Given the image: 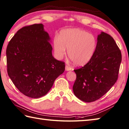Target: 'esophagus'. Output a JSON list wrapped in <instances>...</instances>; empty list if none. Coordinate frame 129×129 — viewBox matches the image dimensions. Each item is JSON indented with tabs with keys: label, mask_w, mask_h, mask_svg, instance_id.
Segmentation results:
<instances>
[{
	"label": "esophagus",
	"mask_w": 129,
	"mask_h": 129,
	"mask_svg": "<svg viewBox=\"0 0 129 129\" xmlns=\"http://www.w3.org/2000/svg\"><path fill=\"white\" fill-rule=\"evenodd\" d=\"M65 69H66V71H69L71 70V67L69 66H67V65H66V66H65Z\"/></svg>",
	"instance_id": "esophagus-1"
}]
</instances>
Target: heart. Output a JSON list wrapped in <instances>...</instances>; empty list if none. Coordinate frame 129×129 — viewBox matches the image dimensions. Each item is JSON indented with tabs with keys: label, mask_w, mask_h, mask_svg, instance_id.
Instances as JSON below:
<instances>
[{
	"label": "heart",
	"mask_w": 129,
	"mask_h": 129,
	"mask_svg": "<svg viewBox=\"0 0 129 129\" xmlns=\"http://www.w3.org/2000/svg\"><path fill=\"white\" fill-rule=\"evenodd\" d=\"M53 43L56 58L62 59L66 55L67 49L69 56L77 66L87 64L93 57L97 47L96 38L78 28L62 30L59 37L54 38Z\"/></svg>",
	"instance_id": "b5f03b06"
}]
</instances>
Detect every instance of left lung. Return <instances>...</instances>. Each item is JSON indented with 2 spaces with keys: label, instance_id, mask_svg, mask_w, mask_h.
<instances>
[{
  "label": "left lung",
  "instance_id": "1",
  "mask_svg": "<svg viewBox=\"0 0 129 129\" xmlns=\"http://www.w3.org/2000/svg\"><path fill=\"white\" fill-rule=\"evenodd\" d=\"M93 57L82 68L75 70L76 79L73 85L76 97L90 103L107 93L118 78L122 55L111 36L101 31L98 36Z\"/></svg>",
  "mask_w": 129,
  "mask_h": 129
}]
</instances>
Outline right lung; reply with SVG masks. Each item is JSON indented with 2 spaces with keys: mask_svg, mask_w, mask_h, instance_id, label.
Masks as SVG:
<instances>
[{
  "mask_svg": "<svg viewBox=\"0 0 129 129\" xmlns=\"http://www.w3.org/2000/svg\"><path fill=\"white\" fill-rule=\"evenodd\" d=\"M50 42L44 25L33 24L18 30L7 47L9 77L19 91L29 98L46 94L64 71V63L53 57Z\"/></svg>",
  "mask_w": 129,
  "mask_h": 129,
  "instance_id": "right-lung-1",
  "label": "right lung"
}]
</instances>
